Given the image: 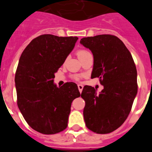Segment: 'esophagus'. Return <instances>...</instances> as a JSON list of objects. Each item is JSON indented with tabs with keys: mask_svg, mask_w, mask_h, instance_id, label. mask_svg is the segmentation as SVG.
<instances>
[{
	"mask_svg": "<svg viewBox=\"0 0 152 152\" xmlns=\"http://www.w3.org/2000/svg\"><path fill=\"white\" fill-rule=\"evenodd\" d=\"M78 88H79V90L80 93H82V90H83V85H78Z\"/></svg>",
	"mask_w": 152,
	"mask_h": 152,
	"instance_id": "34e87169",
	"label": "esophagus"
}]
</instances>
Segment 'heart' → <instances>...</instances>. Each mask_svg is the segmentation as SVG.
<instances>
[{
	"label": "heart",
	"mask_w": 152,
	"mask_h": 152,
	"mask_svg": "<svg viewBox=\"0 0 152 152\" xmlns=\"http://www.w3.org/2000/svg\"><path fill=\"white\" fill-rule=\"evenodd\" d=\"M88 53H90L88 50H85V49H81V50H79L77 51V56L79 59H81V58H82L83 56H86V55L88 54ZM73 78L75 79V80H79L81 76H79V75H74V76H73Z\"/></svg>",
	"instance_id": "heart-1"
}]
</instances>
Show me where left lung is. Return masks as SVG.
I'll return each instance as SVG.
<instances>
[{
	"label": "left lung",
	"instance_id": "obj_1",
	"mask_svg": "<svg viewBox=\"0 0 152 152\" xmlns=\"http://www.w3.org/2000/svg\"><path fill=\"white\" fill-rule=\"evenodd\" d=\"M91 50V78H99L104 89L98 94L91 86L84 87L83 115L87 128L107 134L120 127L128 117L137 93V69L131 53L116 36L101 34L81 39Z\"/></svg>",
	"mask_w": 152,
	"mask_h": 152
}]
</instances>
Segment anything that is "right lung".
<instances>
[{
	"label": "right lung",
	"mask_w": 152,
	"mask_h": 152,
	"mask_svg": "<svg viewBox=\"0 0 152 152\" xmlns=\"http://www.w3.org/2000/svg\"><path fill=\"white\" fill-rule=\"evenodd\" d=\"M78 39L42 34L21 54L15 79L17 102L26 121L38 132L53 134L67 128L71 103L80 93L76 84L57 87L53 79Z\"/></svg>",
	"instance_id": "1"
}]
</instances>
